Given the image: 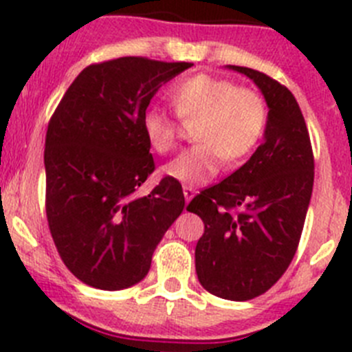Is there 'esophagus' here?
Masks as SVG:
<instances>
[{
    "label": "esophagus",
    "mask_w": 352,
    "mask_h": 352,
    "mask_svg": "<svg viewBox=\"0 0 352 352\" xmlns=\"http://www.w3.org/2000/svg\"><path fill=\"white\" fill-rule=\"evenodd\" d=\"M192 196H195V188H191V186H184V198H186V201H191Z\"/></svg>",
    "instance_id": "34e87169"
}]
</instances>
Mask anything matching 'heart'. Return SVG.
Returning a JSON list of instances; mask_svg holds the SVG:
<instances>
[{
    "label": "heart",
    "mask_w": 352,
    "mask_h": 352,
    "mask_svg": "<svg viewBox=\"0 0 352 352\" xmlns=\"http://www.w3.org/2000/svg\"><path fill=\"white\" fill-rule=\"evenodd\" d=\"M177 117L196 122L192 147L164 164V175L184 186H201L219 173L224 160L236 164L261 140L267 126V103L261 94L239 87L233 80L208 74L180 78L170 89ZM142 131L157 154L170 153L177 144L179 124L160 109L142 116Z\"/></svg>",
    "instance_id": "obj_1"
}]
</instances>
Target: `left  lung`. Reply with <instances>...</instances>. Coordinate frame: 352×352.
<instances>
[{"label":"left lung","mask_w":352,"mask_h":352,"mask_svg":"<svg viewBox=\"0 0 352 352\" xmlns=\"http://www.w3.org/2000/svg\"><path fill=\"white\" fill-rule=\"evenodd\" d=\"M268 105L263 144L223 182L204 189L188 205L205 231L196 243L199 284L233 302L270 289L298 249L314 186V154L305 119L287 87L245 66Z\"/></svg>","instance_id":"left-lung-1"}]
</instances>
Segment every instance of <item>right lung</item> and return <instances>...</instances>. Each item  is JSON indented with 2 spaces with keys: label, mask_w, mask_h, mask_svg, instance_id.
I'll return each instance as SVG.
<instances>
[{
  "label": "right lung",
  "mask_w": 352,
  "mask_h": 352,
  "mask_svg": "<svg viewBox=\"0 0 352 352\" xmlns=\"http://www.w3.org/2000/svg\"><path fill=\"white\" fill-rule=\"evenodd\" d=\"M191 63L119 58L84 68L50 117L45 210L68 270L87 286L117 291L147 275L154 249L184 210L182 186L154 172L142 116L161 85Z\"/></svg>",
  "instance_id": "add662e5"
}]
</instances>
